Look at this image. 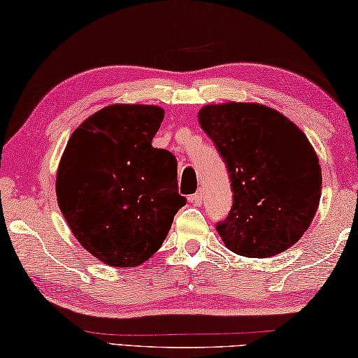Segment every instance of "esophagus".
<instances>
[{
	"instance_id": "esophagus-1",
	"label": "esophagus",
	"mask_w": 358,
	"mask_h": 358,
	"mask_svg": "<svg viewBox=\"0 0 358 358\" xmlns=\"http://www.w3.org/2000/svg\"><path fill=\"white\" fill-rule=\"evenodd\" d=\"M189 201L193 203V204H196V206H200V204L203 203V192L198 190L196 193H193V195L189 196Z\"/></svg>"
}]
</instances>
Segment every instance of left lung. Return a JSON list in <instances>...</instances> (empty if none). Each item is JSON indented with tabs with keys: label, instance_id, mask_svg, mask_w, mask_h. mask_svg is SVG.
Wrapping results in <instances>:
<instances>
[{
	"label": "left lung",
	"instance_id": "left-lung-1",
	"mask_svg": "<svg viewBox=\"0 0 358 358\" xmlns=\"http://www.w3.org/2000/svg\"><path fill=\"white\" fill-rule=\"evenodd\" d=\"M198 119L230 173L233 204L215 225L222 241L252 259L292 248L320 201L319 158L304 133L278 110L252 103L209 104Z\"/></svg>",
	"mask_w": 358,
	"mask_h": 358
}]
</instances>
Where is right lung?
Here are the masks:
<instances>
[{
	"label": "right lung",
	"instance_id": "1",
	"mask_svg": "<svg viewBox=\"0 0 358 358\" xmlns=\"http://www.w3.org/2000/svg\"><path fill=\"white\" fill-rule=\"evenodd\" d=\"M162 108L113 104L90 115L63 152L58 206L78 241L110 266H138L165 241L187 200L178 162L152 148Z\"/></svg>",
	"mask_w": 358,
	"mask_h": 358
}]
</instances>
